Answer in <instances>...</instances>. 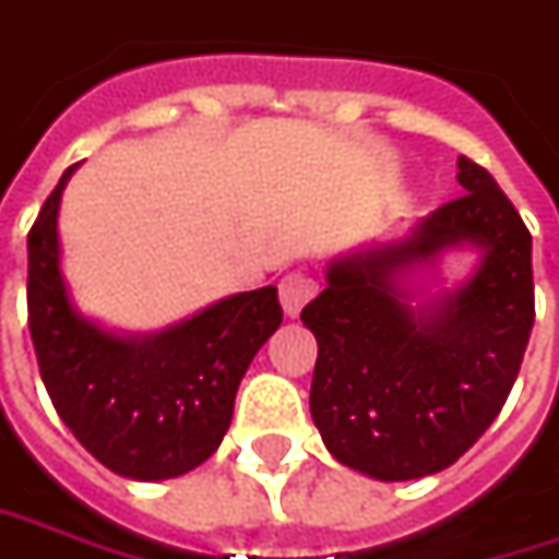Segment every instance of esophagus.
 I'll use <instances>...</instances> for the list:
<instances>
[{"mask_svg": "<svg viewBox=\"0 0 559 559\" xmlns=\"http://www.w3.org/2000/svg\"><path fill=\"white\" fill-rule=\"evenodd\" d=\"M278 294H281V306H284V316L297 319V316H300V309L316 297V281L309 278L306 272H290V275H284V278H281Z\"/></svg>", "mask_w": 559, "mask_h": 559, "instance_id": "1", "label": "esophagus"}]
</instances>
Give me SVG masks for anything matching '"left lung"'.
<instances>
[{
  "mask_svg": "<svg viewBox=\"0 0 559 559\" xmlns=\"http://www.w3.org/2000/svg\"><path fill=\"white\" fill-rule=\"evenodd\" d=\"M456 168L460 200L397 240L331 259L300 316L319 341L312 423L337 463L378 481L441 473L473 448L535 325L532 234L481 165L460 156ZM460 246L479 250L474 275L413 305L408 278Z\"/></svg>",
  "mask_w": 559,
  "mask_h": 559,
  "instance_id": "1",
  "label": "left lung"
}]
</instances>
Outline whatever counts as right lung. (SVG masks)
Masks as SVG:
<instances>
[{
	"instance_id": "right-lung-1",
	"label": "right lung",
	"mask_w": 559,
	"mask_h": 559,
	"mask_svg": "<svg viewBox=\"0 0 559 559\" xmlns=\"http://www.w3.org/2000/svg\"><path fill=\"white\" fill-rule=\"evenodd\" d=\"M71 165L27 234V316L39 376L61 423L106 469L162 481L218 450L240 378L278 331V287L234 294L156 334H115L71 304L59 206Z\"/></svg>"
}]
</instances>
